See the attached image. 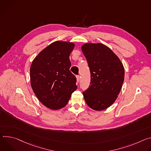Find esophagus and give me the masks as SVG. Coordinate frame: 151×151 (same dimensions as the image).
<instances>
[{"label": "esophagus", "instance_id": "esophagus-1", "mask_svg": "<svg viewBox=\"0 0 151 151\" xmlns=\"http://www.w3.org/2000/svg\"><path fill=\"white\" fill-rule=\"evenodd\" d=\"M76 78H77V81L78 82L80 78V76H76Z\"/></svg>", "mask_w": 151, "mask_h": 151}]
</instances>
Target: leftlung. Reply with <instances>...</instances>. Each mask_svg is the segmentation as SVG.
I'll return each mask as SVG.
<instances>
[{"instance_id":"1","label":"left lung","mask_w":151,"mask_h":151,"mask_svg":"<svg viewBox=\"0 0 151 151\" xmlns=\"http://www.w3.org/2000/svg\"><path fill=\"white\" fill-rule=\"evenodd\" d=\"M91 73L89 88L83 92L91 109L101 111L118 98L124 80V66L112 50L103 44L87 43L81 47Z\"/></svg>"}]
</instances>
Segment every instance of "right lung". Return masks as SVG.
<instances>
[{
    "label": "right lung",
    "mask_w": 151,
    "mask_h": 151,
    "mask_svg": "<svg viewBox=\"0 0 151 151\" xmlns=\"http://www.w3.org/2000/svg\"><path fill=\"white\" fill-rule=\"evenodd\" d=\"M74 48L73 42H54L42 50L32 63V88L40 101L49 109L65 107L77 88V79L70 70V55Z\"/></svg>",
    "instance_id": "obj_1"
}]
</instances>
